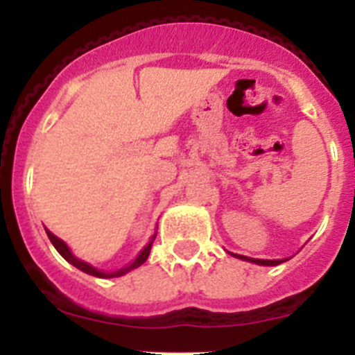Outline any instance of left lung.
<instances>
[{
    "label": "left lung",
    "mask_w": 355,
    "mask_h": 355,
    "mask_svg": "<svg viewBox=\"0 0 355 355\" xmlns=\"http://www.w3.org/2000/svg\"><path fill=\"white\" fill-rule=\"evenodd\" d=\"M233 256L238 259H243V261H250V263H256V265H263V266H275V265H281V263L286 261V259H254V258H247V256H240V254H233Z\"/></svg>",
    "instance_id": "1"
}]
</instances>
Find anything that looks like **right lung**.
Returning <instances> with one entry per match:
<instances>
[{"mask_svg": "<svg viewBox=\"0 0 355 355\" xmlns=\"http://www.w3.org/2000/svg\"><path fill=\"white\" fill-rule=\"evenodd\" d=\"M46 233H48V238H49V240H51V243H53V245H55V249L58 250V252H60L62 258L67 259V261L71 263L72 266H76V268H80V270L85 272V274L94 275V277H103V279L121 277V275L128 274V272H131V270H133V268H139L140 265H144V263H146V259L149 258L150 247H153V241H155V238H156V236L150 238L149 243H147V245L144 247L142 252H140L139 256L135 258L133 263H130V265H126V266H122L121 270H115V272H103V270H97L96 266L89 265V263H85V261H81V259H78L76 256H74V254L71 252V249H69V247H67V243H65L64 240H60V238H58V236H55V234H53L51 231H49V229H46Z\"/></svg>", "mask_w": 355, "mask_h": 355, "instance_id": "1", "label": "right lung"}]
</instances>
